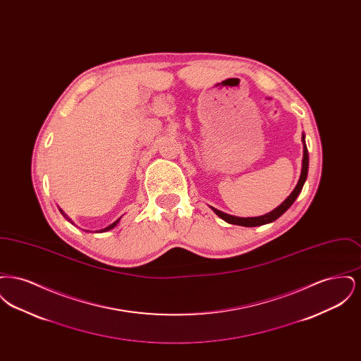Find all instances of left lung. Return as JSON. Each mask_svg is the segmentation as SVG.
Masks as SVG:
<instances>
[{"instance_id": "obj_1", "label": "left lung", "mask_w": 361, "mask_h": 361, "mask_svg": "<svg viewBox=\"0 0 361 361\" xmlns=\"http://www.w3.org/2000/svg\"><path fill=\"white\" fill-rule=\"evenodd\" d=\"M303 140V161H302V173H300V178L296 184L295 189L292 190L291 195L280 204L279 207H276L274 211L265 214V215H261V216H256V218H240V216H233V215H228V214H224L222 211L211 207L214 209V212L222 218L224 221H226L227 224H238V226H245V227H256V226H262V224H271L276 221L277 218H280L290 207L293 204V202L296 200V197L299 196L300 190L305 185V181L307 178V173H309V152H307V146H306V142H305V135L302 137Z\"/></svg>"}]
</instances>
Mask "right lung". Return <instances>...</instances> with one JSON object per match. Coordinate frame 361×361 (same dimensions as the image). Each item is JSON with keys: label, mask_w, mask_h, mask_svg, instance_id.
Returning <instances> with one entry per match:
<instances>
[{"label": "right lung", "mask_w": 361, "mask_h": 361, "mask_svg": "<svg viewBox=\"0 0 361 361\" xmlns=\"http://www.w3.org/2000/svg\"><path fill=\"white\" fill-rule=\"evenodd\" d=\"M59 211H61V214H63V215H65V212H63V211H62V209H61V208H59ZM65 218H66V219H69V218H68V216H66V215H65ZM69 221H70V219H69ZM119 221H121V218H119V219H118V221H115V222H114V224H109V226H108V227H105V228H103V230H100V233H104V231H108V230H111V228H114V227H115V226H116V224H119Z\"/></svg>", "instance_id": "add662e5"}]
</instances>
